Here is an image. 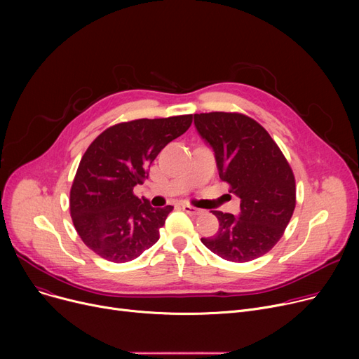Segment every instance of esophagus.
I'll list each match as a JSON object with an SVG mask.
<instances>
[{"instance_id": "obj_1", "label": "esophagus", "mask_w": 359, "mask_h": 359, "mask_svg": "<svg viewBox=\"0 0 359 359\" xmlns=\"http://www.w3.org/2000/svg\"><path fill=\"white\" fill-rule=\"evenodd\" d=\"M182 208H183V211H184V212H187V214H191V215H199V214L202 212L201 210L195 208V206H192V205H187V203L182 205Z\"/></svg>"}]
</instances>
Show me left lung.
<instances>
[{
    "label": "left lung",
    "instance_id": "left-lung-1",
    "mask_svg": "<svg viewBox=\"0 0 359 359\" xmlns=\"http://www.w3.org/2000/svg\"><path fill=\"white\" fill-rule=\"evenodd\" d=\"M195 126L214 149L219 179L241 199L238 217L212 211L219 229L201 241L236 263L266 255L284 236L295 210L297 187L288 160L268 130L243 113H196Z\"/></svg>",
    "mask_w": 359,
    "mask_h": 359
}]
</instances>
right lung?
Listing matches in <instances>:
<instances>
[{
  "instance_id": "1",
  "label": "right lung",
  "mask_w": 359,
  "mask_h": 359,
  "mask_svg": "<svg viewBox=\"0 0 359 359\" xmlns=\"http://www.w3.org/2000/svg\"><path fill=\"white\" fill-rule=\"evenodd\" d=\"M194 115L135 119L104 129L79 164L69 212L80 238L100 257L125 263L158 241L172 205L153 208L134 195L160 151L192 125Z\"/></svg>"
}]
</instances>
